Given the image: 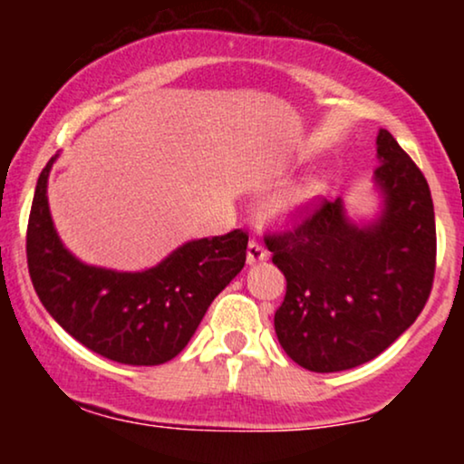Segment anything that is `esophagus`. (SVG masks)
<instances>
[{"mask_svg": "<svg viewBox=\"0 0 464 464\" xmlns=\"http://www.w3.org/2000/svg\"><path fill=\"white\" fill-rule=\"evenodd\" d=\"M266 259H268V250H266L264 244L257 242V239H250L246 262L248 264H257V262H266Z\"/></svg>", "mask_w": 464, "mask_h": 464, "instance_id": "esophagus-1", "label": "esophagus"}]
</instances>
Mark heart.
<instances>
[{
	"instance_id": "b5f03b06",
	"label": "heart",
	"mask_w": 464,
	"mask_h": 464,
	"mask_svg": "<svg viewBox=\"0 0 464 464\" xmlns=\"http://www.w3.org/2000/svg\"><path fill=\"white\" fill-rule=\"evenodd\" d=\"M316 194V185L314 183H305L299 185V188L290 189L285 196H281L279 200L275 202V214H290V211H296L299 207L305 205L312 196Z\"/></svg>"
}]
</instances>
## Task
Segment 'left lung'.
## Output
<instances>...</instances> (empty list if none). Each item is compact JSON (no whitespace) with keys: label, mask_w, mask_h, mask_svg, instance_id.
Wrapping results in <instances>:
<instances>
[{"label":"left lung","mask_w":464,"mask_h":464,"mask_svg":"<svg viewBox=\"0 0 464 464\" xmlns=\"http://www.w3.org/2000/svg\"><path fill=\"white\" fill-rule=\"evenodd\" d=\"M377 157L384 214L375 225H351L340 200L314 198L292 214V227L264 236L285 276L276 338L307 371H347L377 358L417 321L432 292L428 180L388 130L377 135Z\"/></svg>","instance_id":"8db88e82"}]
</instances>
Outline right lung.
Masks as SVG:
<instances>
[{"label": "right lung", "instance_id": "add662e5", "mask_svg": "<svg viewBox=\"0 0 464 464\" xmlns=\"http://www.w3.org/2000/svg\"><path fill=\"white\" fill-rule=\"evenodd\" d=\"M56 159V157H54ZM50 159L36 180L25 255L32 285L69 335L120 364L157 366L194 335L207 307L246 262L248 233L183 244L143 273H115L78 262L58 239L47 207Z\"/></svg>", "mask_w": 464, "mask_h": 464}]
</instances>
